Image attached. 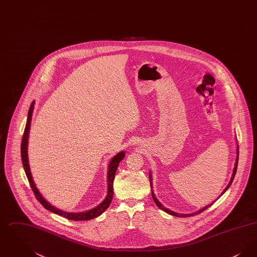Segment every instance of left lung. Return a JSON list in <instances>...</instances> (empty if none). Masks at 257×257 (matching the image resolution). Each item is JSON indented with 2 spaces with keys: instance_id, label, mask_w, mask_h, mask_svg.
<instances>
[{
  "instance_id": "obj_1",
  "label": "left lung",
  "mask_w": 257,
  "mask_h": 257,
  "mask_svg": "<svg viewBox=\"0 0 257 257\" xmlns=\"http://www.w3.org/2000/svg\"><path fill=\"white\" fill-rule=\"evenodd\" d=\"M236 153H237V157H236V161H235V165H234V170H233L232 176H231V179H230V181H229V183L228 185L226 186V188L223 190V192L221 193V195L220 196H222L225 192H226V190L230 187V185L232 183L233 179H234V177H235V174H236V171H237V166H238V159H239V147L237 146V149H236ZM149 181H150V187H151V193H152V197H153V200H154V202L156 203V205L158 206V207L161 209V210H163V211H165L166 213H168V214H170L171 216H175V217H181V218H186V217H191V216H195V215H197V214H199V213H201V212H203L204 210H206L208 207H210L213 203H211V204H209L207 206H205L204 208H202V209H200V210H198L197 212H195V213H192V214H178V213H176V212H173V211H171L170 209H168V208L165 207L161 202H160L159 200L157 199V197L155 196L154 195V193H153V189H152V176H151V173L149 172ZM220 197V196H219Z\"/></svg>"
}]
</instances>
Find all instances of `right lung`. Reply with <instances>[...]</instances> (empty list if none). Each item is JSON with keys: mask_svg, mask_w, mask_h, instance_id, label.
I'll list each match as a JSON object with an SVG mask.
<instances>
[{"mask_svg": "<svg viewBox=\"0 0 257 257\" xmlns=\"http://www.w3.org/2000/svg\"><path fill=\"white\" fill-rule=\"evenodd\" d=\"M34 105H35V101H33V103L31 104V107L29 109L28 112V118H27V123H26V127H25L24 135L22 138V144H21V158H22V163H23V167H24L25 172L26 175L28 177V180L31 185L32 190L34 191L37 200L43 205V207L47 210H49L51 212L61 216L65 219L71 220H88L91 219H94L98 216H100L107 208L110 206L112 196H113V179H114V175L116 170L118 168V165L120 163V161L125 157V152L121 151L118 154H116L115 156H113L110 160V164L108 166V193L107 196L105 197V199L95 208L90 209L88 211L85 212H80V213H71V212H65L62 211L61 209H58L55 206H53L52 204H50L49 202L41 196V194L39 193L38 189L36 186V184L33 180V176L31 173L30 170V166H29V160H28V139H29V132H30V127H31V120H32V114H33V110H34Z\"/></svg>", "mask_w": 257, "mask_h": 257, "instance_id": "add662e5", "label": "right lung"}]
</instances>
